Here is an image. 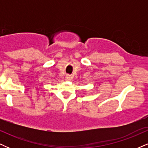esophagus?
Masks as SVG:
<instances>
[{
	"instance_id": "obj_1",
	"label": "esophagus",
	"mask_w": 148,
	"mask_h": 148,
	"mask_svg": "<svg viewBox=\"0 0 148 148\" xmlns=\"http://www.w3.org/2000/svg\"><path fill=\"white\" fill-rule=\"evenodd\" d=\"M71 79H72V77H71V75H69V74H67L65 76V79L67 80V81H70Z\"/></svg>"
}]
</instances>
